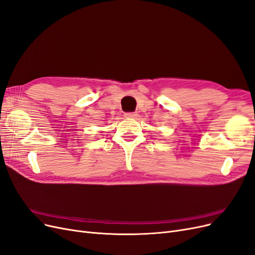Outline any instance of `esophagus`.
<instances>
[{"label":"esophagus","instance_id":"1","mask_svg":"<svg viewBox=\"0 0 255 255\" xmlns=\"http://www.w3.org/2000/svg\"><path fill=\"white\" fill-rule=\"evenodd\" d=\"M137 115L136 113H130V112H128V113H125V117L127 118H135Z\"/></svg>","mask_w":255,"mask_h":255}]
</instances>
